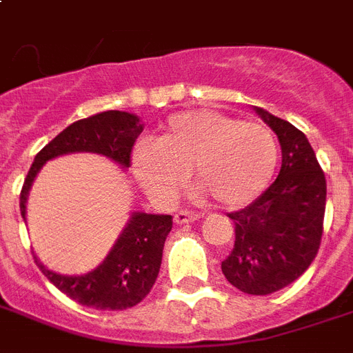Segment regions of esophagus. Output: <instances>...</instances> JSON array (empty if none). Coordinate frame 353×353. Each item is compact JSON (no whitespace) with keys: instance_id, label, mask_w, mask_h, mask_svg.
<instances>
[{"instance_id":"1","label":"esophagus","mask_w":353,"mask_h":353,"mask_svg":"<svg viewBox=\"0 0 353 353\" xmlns=\"http://www.w3.org/2000/svg\"><path fill=\"white\" fill-rule=\"evenodd\" d=\"M199 220V214H194L190 210H179L174 216V221H176L177 225H185V223H192V221Z\"/></svg>"}]
</instances>
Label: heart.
Here are the masks:
<instances>
[{"mask_svg": "<svg viewBox=\"0 0 353 353\" xmlns=\"http://www.w3.org/2000/svg\"><path fill=\"white\" fill-rule=\"evenodd\" d=\"M279 159L273 133L210 110L172 115L133 152V174L155 198H170L185 172L223 207H243L268 187Z\"/></svg>", "mask_w": 353, "mask_h": 353, "instance_id": "obj_1", "label": "heart"}]
</instances>
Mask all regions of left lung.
<instances>
[{"mask_svg": "<svg viewBox=\"0 0 353 353\" xmlns=\"http://www.w3.org/2000/svg\"><path fill=\"white\" fill-rule=\"evenodd\" d=\"M256 115L279 137L282 166L271 187L229 214L234 247L221 271L236 290L269 295L293 284L317 254L326 209V179L301 130L262 108Z\"/></svg>", "mask_w": 353, "mask_h": 353, "instance_id": "1", "label": "left lung"}]
</instances>
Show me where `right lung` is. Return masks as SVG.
<instances>
[{
    "mask_svg": "<svg viewBox=\"0 0 353 353\" xmlns=\"http://www.w3.org/2000/svg\"><path fill=\"white\" fill-rule=\"evenodd\" d=\"M143 121L135 113L108 110L69 124L51 143L36 154L19 194L21 218L27 214V198L32 181L47 161L60 155H104L122 170L130 168V155L135 139L143 132ZM172 231V216L132 212L113 247L95 269L84 274H60L46 268L34 256L38 268L49 282L82 306L95 310H126L148 295L159 274L163 247Z\"/></svg>",
    "mask_w": 353,
    "mask_h": 353,
    "instance_id": "right-lung-1",
    "label": "right lung"
}]
</instances>
